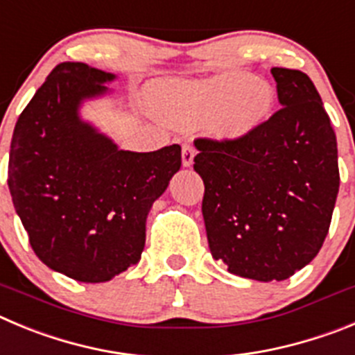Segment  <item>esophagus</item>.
Masks as SVG:
<instances>
[{"label": "esophagus", "mask_w": 355, "mask_h": 355, "mask_svg": "<svg viewBox=\"0 0 355 355\" xmlns=\"http://www.w3.org/2000/svg\"><path fill=\"white\" fill-rule=\"evenodd\" d=\"M194 155H196L194 146L189 145V143H185V145L182 146V164H184L185 168H189L194 161Z\"/></svg>", "instance_id": "1"}]
</instances>
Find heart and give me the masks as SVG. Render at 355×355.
Returning a JSON list of instances; mask_svg holds the SVG:
<instances>
[{
    "label": "heart",
    "instance_id": "obj_1",
    "mask_svg": "<svg viewBox=\"0 0 355 355\" xmlns=\"http://www.w3.org/2000/svg\"><path fill=\"white\" fill-rule=\"evenodd\" d=\"M274 106V92L248 72L216 76L166 88L159 111L173 125L209 122L219 138L241 139L267 120Z\"/></svg>",
    "mask_w": 355,
    "mask_h": 355
}]
</instances>
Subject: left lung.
Segmentation results:
<instances>
[{"mask_svg": "<svg viewBox=\"0 0 355 355\" xmlns=\"http://www.w3.org/2000/svg\"><path fill=\"white\" fill-rule=\"evenodd\" d=\"M281 110L241 139L198 138L210 253L232 274L283 281L317 257L338 189V145L324 102L301 70L270 69Z\"/></svg>", "mask_w": 355, "mask_h": 355, "instance_id": "left-lung-1", "label": "left lung"}]
</instances>
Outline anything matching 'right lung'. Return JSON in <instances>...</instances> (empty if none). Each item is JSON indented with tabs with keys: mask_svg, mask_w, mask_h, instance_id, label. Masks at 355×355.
Listing matches in <instances>:
<instances>
[{
	"mask_svg": "<svg viewBox=\"0 0 355 355\" xmlns=\"http://www.w3.org/2000/svg\"><path fill=\"white\" fill-rule=\"evenodd\" d=\"M116 78L79 62L60 63L15 123L8 189L30 244L49 269L104 283L138 263L146 216L180 170V145L120 150L79 116L85 101Z\"/></svg>",
	"mask_w": 355,
	"mask_h": 355,
	"instance_id": "obj_1",
	"label": "right lung"
}]
</instances>
